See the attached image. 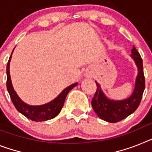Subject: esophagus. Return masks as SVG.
<instances>
[{"label":"esophagus","mask_w":152,"mask_h":152,"mask_svg":"<svg viewBox=\"0 0 152 152\" xmlns=\"http://www.w3.org/2000/svg\"><path fill=\"white\" fill-rule=\"evenodd\" d=\"M85 76H90V75H89V74L86 73V74H85Z\"/></svg>","instance_id":"1"}]
</instances>
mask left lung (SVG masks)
I'll return each instance as SVG.
<instances>
[{"label": "left lung", "instance_id": "obj_1", "mask_svg": "<svg viewBox=\"0 0 152 152\" xmlns=\"http://www.w3.org/2000/svg\"><path fill=\"white\" fill-rule=\"evenodd\" d=\"M131 58L137 67V76L135 80L134 91L129 97L122 100H110L102 91L100 84H96V91L93 100L92 107L100 119L110 123H116L124 119L137 110L141 103L145 88V80L143 71V62L139 52L133 46Z\"/></svg>", "mask_w": 152, "mask_h": 152}]
</instances>
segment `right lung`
I'll list each match as a JSON object with an SVG mask.
<instances>
[{
	"instance_id": "add662e5",
	"label": "right lung",
	"mask_w": 152,
	"mask_h": 152,
	"mask_svg": "<svg viewBox=\"0 0 152 152\" xmlns=\"http://www.w3.org/2000/svg\"><path fill=\"white\" fill-rule=\"evenodd\" d=\"M11 55V57L9 58L7 65V89L10 94V96H11V101L15 105V108L17 109L18 111L22 113L23 115L25 116L27 118L34 121H45L51 120L56 117L58 113H60L61 110L64 105L65 100H66V96L69 94V92L72 90V88L77 86L78 83H76L72 84L68 87H66L56 99L48 104L39 106L28 105L20 99L12 86L10 71H9Z\"/></svg>"
}]
</instances>
